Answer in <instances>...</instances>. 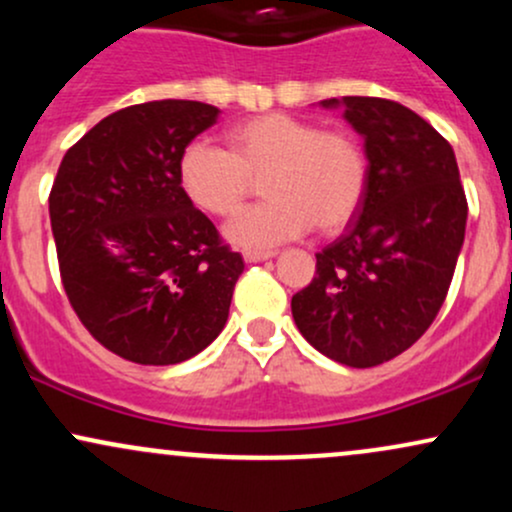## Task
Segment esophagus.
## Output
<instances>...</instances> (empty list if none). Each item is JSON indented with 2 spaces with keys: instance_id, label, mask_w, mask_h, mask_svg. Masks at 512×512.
<instances>
[{
  "instance_id": "obj_1",
  "label": "esophagus",
  "mask_w": 512,
  "mask_h": 512,
  "mask_svg": "<svg viewBox=\"0 0 512 512\" xmlns=\"http://www.w3.org/2000/svg\"><path fill=\"white\" fill-rule=\"evenodd\" d=\"M274 250H243V260L245 262H264L269 257H274Z\"/></svg>"
}]
</instances>
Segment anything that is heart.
Returning a JSON list of instances; mask_svg holds the SVG:
<instances>
[{"mask_svg": "<svg viewBox=\"0 0 512 512\" xmlns=\"http://www.w3.org/2000/svg\"><path fill=\"white\" fill-rule=\"evenodd\" d=\"M228 151L195 139L182 149L178 182L185 197L211 216H231L262 180L267 202L226 226L240 248H272L313 228L337 231L361 207L368 182L363 146L342 129L269 113L233 125Z\"/></svg>", "mask_w": 512, "mask_h": 512, "instance_id": "obj_1", "label": "heart"}]
</instances>
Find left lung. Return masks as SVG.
Wrapping results in <instances>:
<instances>
[{
  "instance_id": "obj_1",
  "label": "left lung",
  "mask_w": 512,
  "mask_h": 512,
  "mask_svg": "<svg viewBox=\"0 0 512 512\" xmlns=\"http://www.w3.org/2000/svg\"><path fill=\"white\" fill-rule=\"evenodd\" d=\"M363 137L366 195L291 298L301 334L320 354L370 368L407 351L448 296L467 226L455 151L424 117L387 98H327Z\"/></svg>"
}]
</instances>
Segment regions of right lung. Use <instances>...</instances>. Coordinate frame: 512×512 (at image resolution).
Wrapping results in <instances>:
<instances>
[{"instance_id":"right-lung-1","label":"right lung","mask_w":512,"mask_h":512,"mask_svg":"<svg viewBox=\"0 0 512 512\" xmlns=\"http://www.w3.org/2000/svg\"><path fill=\"white\" fill-rule=\"evenodd\" d=\"M221 110L151 101L103 117L67 151L50 223L64 291L113 354L173 366L219 337L245 264L178 182L182 149Z\"/></svg>"}]
</instances>
